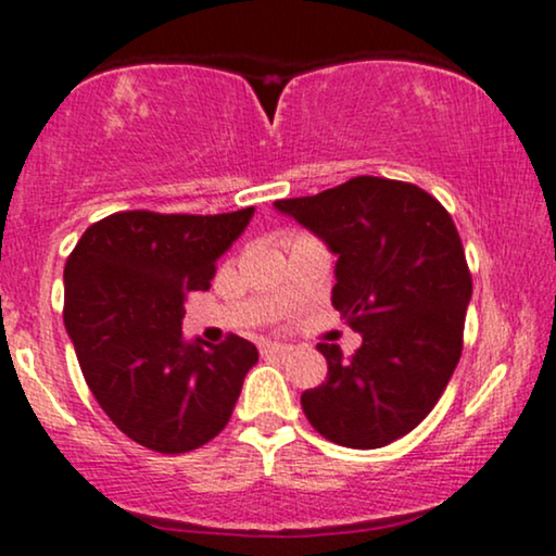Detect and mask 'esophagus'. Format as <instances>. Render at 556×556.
I'll return each mask as SVG.
<instances>
[{
    "label": "esophagus",
    "mask_w": 556,
    "mask_h": 556,
    "mask_svg": "<svg viewBox=\"0 0 556 556\" xmlns=\"http://www.w3.org/2000/svg\"><path fill=\"white\" fill-rule=\"evenodd\" d=\"M292 346L290 344H279V342H266L264 346H261V354H285L290 352Z\"/></svg>",
    "instance_id": "obj_1"
}]
</instances>
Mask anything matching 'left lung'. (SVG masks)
<instances>
[{
	"label": "left lung",
	"instance_id": "1",
	"mask_svg": "<svg viewBox=\"0 0 556 556\" xmlns=\"http://www.w3.org/2000/svg\"><path fill=\"white\" fill-rule=\"evenodd\" d=\"M274 206L337 253L331 303L363 333L350 359L318 344L329 376L300 399L307 422L357 451L404 438L443 396L464 350L471 271L451 214L419 186L376 176Z\"/></svg>",
	"mask_w": 556,
	"mask_h": 556
}]
</instances>
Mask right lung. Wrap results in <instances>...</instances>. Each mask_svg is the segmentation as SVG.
<instances>
[{"mask_svg": "<svg viewBox=\"0 0 556 556\" xmlns=\"http://www.w3.org/2000/svg\"><path fill=\"white\" fill-rule=\"evenodd\" d=\"M227 214L116 212L90 225L64 266V326L100 409L134 443L189 453L225 430L258 363L249 339L186 342L184 300L210 290L217 258L251 223Z\"/></svg>", "mask_w": 556, "mask_h": 556, "instance_id": "1", "label": "right lung"}]
</instances>
